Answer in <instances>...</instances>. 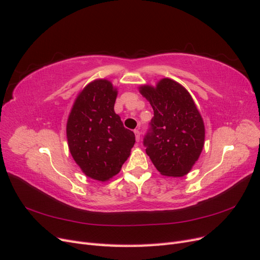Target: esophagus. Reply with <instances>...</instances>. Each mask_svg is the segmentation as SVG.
I'll return each mask as SVG.
<instances>
[{"instance_id": "obj_1", "label": "esophagus", "mask_w": 260, "mask_h": 260, "mask_svg": "<svg viewBox=\"0 0 260 260\" xmlns=\"http://www.w3.org/2000/svg\"><path fill=\"white\" fill-rule=\"evenodd\" d=\"M134 133H135V137H136V141L138 142L140 140V132L138 129H135L134 131Z\"/></svg>"}]
</instances>
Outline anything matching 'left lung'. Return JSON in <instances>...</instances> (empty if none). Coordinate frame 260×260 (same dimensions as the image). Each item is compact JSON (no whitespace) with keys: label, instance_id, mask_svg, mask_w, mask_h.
<instances>
[{"label":"left lung","instance_id":"8db88e82","mask_svg":"<svg viewBox=\"0 0 260 260\" xmlns=\"http://www.w3.org/2000/svg\"><path fill=\"white\" fill-rule=\"evenodd\" d=\"M139 93L154 112L144 140L147 154L161 175L182 177L199 160L205 140L204 121L193 98L169 78L155 86L140 85Z\"/></svg>","mask_w":260,"mask_h":260}]
</instances>
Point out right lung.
<instances>
[{"mask_svg": "<svg viewBox=\"0 0 260 260\" xmlns=\"http://www.w3.org/2000/svg\"><path fill=\"white\" fill-rule=\"evenodd\" d=\"M118 88L97 79L75 98L67 121V139L73 160L87 177L111 179L121 171L135 144V134L125 128L114 112Z\"/></svg>", "mask_w": 260, "mask_h": 260, "instance_id": "1", "label": "right lung"}]
</instances>
